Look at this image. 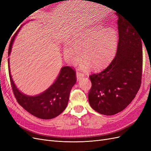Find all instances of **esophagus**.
Here are the masks:
<instances>
[{"label":"esophagus","instance_id":"1","mask_svg":"<svg viewBox=\"0 0 151 151\" xmlns=\"http://www.w3.org/2000/svg\"><path fill=\"white\" fill-rule=\"evenodd\" d=\"M76 76H77V81H81L82 79L83 78V77H84V74H83L82 72H77V74H76Z\"/></svg>","mask_w":151,"mask_h":151}]
</instances>
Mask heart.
<instances>
[{
  "label": "heart",
  "instance_id": "b5f03b06",
  "mask_svg": "<svg viewBox=\"0 0 151 151\" xmlns=\"http://www.w3.org/2000/svg\"><path fill=\"white\" fill-rule=\"evenodd\" d=\"M117 45L116 31L98 25L82 32L76 36L72 43H66L63 52L67 62L75 63L81 57L80 50H83L85 58L81 63V67L87 69L93 64L95 68H100L111 60Z\"/></svg>",
  "mask_w": 151,
  "mask_h": 151
}]
</instances>
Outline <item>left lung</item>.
<instances>
[{
	"label": "left lung",
	"instance_id": "obj_1",
	"mask_svg": "<svg viewBox=\"0 0 151 151\" xmlns=\"http://www.w3.org/2000/svg\"><path fill=\"white\" fill-rule=\"evenodd\" d=\"M118 16L116 55L102 72L89 76V104L96 111L108 116L122 111L135 98L142 72V39L134 25Z\"/></svg>",
	"mask_w": 151,
	"mask_h": 151
}]
</instances>
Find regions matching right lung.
Instances as JSON below:
<instances>
[{
  "label": "right lung",
  "mask_w": 151,
  "mask_h": 151,
  "mask_svg": "<svg viewBox=\"0 0 151 151\" xmlns=\"http://www.w3.org/2000/svg\"><path fill=\"white\" fill-rule=\"evenodd\" d=\"M21 28L11 40L8 52L9 56L11 54L16 36ZM8 63L14 94L18 103L27 111L41 119L48 120L57 116L64 111L67 106L70 91L76 83V73L73 68L68 66L63 67L56 80L47 90L38 95L28 96L21 93L17 89L11 74L9 58H8Z\"/></svg>",
  "instance_id": "1"
}]
</instances>
